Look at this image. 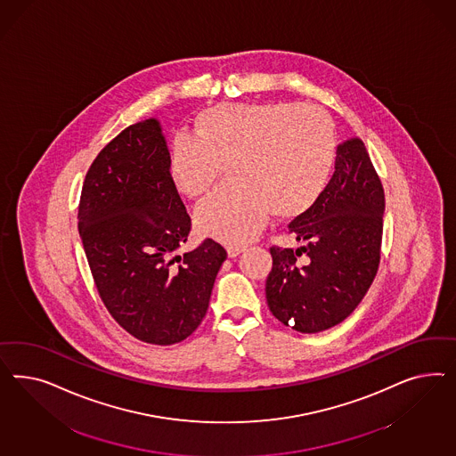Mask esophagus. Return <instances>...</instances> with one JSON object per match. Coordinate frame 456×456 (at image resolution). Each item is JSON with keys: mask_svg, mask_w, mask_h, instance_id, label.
<instances>
[{"mask_svg": "<svg viewBox=\"0 0 456 456\" xmlns=\"http://www.w3.org/2000/svg\"><path fill=\"white\" fill-rule=\"evenodd\" d=\"M244 250H246L244 248H235V246H231V248H227V256H229L231 259H234L237 256H240Z\"/></svg>", "mask_w": 456, "mask_h": 456, "instance_id": "obj_1", "label": "esophagus"}]
</instances>
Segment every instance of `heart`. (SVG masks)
Listing matches in <instances>:
<instances>
[{
    "label": "heart",
    "mask_w": 456,
    "mask_h": 456,
    "mask_svg": "<svg viewBox=\"0 0 456 456\" xmlns=\"http://www.w3.org/2000/svg\"><path fill=\"white\" fill-rule=\"evenodd\" d=\"M336 152V128L318 107L222 103L197 117V135H175L170 175L195 199L234 167L237 185L210 195L193 219L200 234L242 246L273 214L296 219L314 208L330 185Z\"/></svg>",
    "instance_id": "b5f03b06"
}]
</instances>
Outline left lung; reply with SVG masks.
<instances>
[{
	"label": "left lung",
	"instance_id": "8db88e82",
	"mask_svg": "<svg viewBox=\"0 0 456 456\" xmlns=\"http://www.w3.org/2000/svg\"><path fill=\"white\" fill-rule=\"evenodd\" d=\"M385 191L358 137L338 145L330 185L289 224L304 246L271 248L265 299L282 324L319 332L343 322L362 301L379 265ZM306 256L301 266L297 257Z\"/></svg>",
	"mask_w": 456,
	"mask_h": 456
}]
</instances>
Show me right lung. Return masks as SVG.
Here are the masks:
<instances>
[{
    "label": "right lung",
    "mask_w": 456,
    "mask_h": 456,
    "mask_svg": "<svg viewBox=\"0 0 456 456\" xmlns=\"http://www.w3.org/2000/svg\"><path fill=\"white\" fill-rule=\"evenodd\" d=\"M78 232L98 294L125 331L168 346L199 328L227 252L206 239L172 259L191 217L157 118L126 126L98 153L83 182Z\"/></svg>",
    "instance_id": "add662e5"
}]
</instances>
